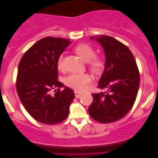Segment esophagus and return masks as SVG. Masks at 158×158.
Here are the masks:
<instances>
[{"mask_svg":"<svg viewBox=\"0 0 158 158\" xmlns=\"http://www.w3.org/2000/svg\"><path fill=\"white\" fill-rule=\"evenodd\" d=\"M74 93H75V96H76V98H79V97L82 95V93L79 92H78V91H75Z\"/></svg>","mask_w":158,"mask_h":158,"instance_id":"obj_1","label":"esophagus"}]
</instances>
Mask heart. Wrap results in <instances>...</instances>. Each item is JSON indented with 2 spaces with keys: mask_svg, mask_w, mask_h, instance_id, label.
I'll return each mask as SVG.
<instances>
[{
  "mask_svg": "<svg viewBox=\"0 0 158 158\" xmlns=\"http://www.w3.org/2000/svg\"><path fill=\"white\" fill-rule=\"evenodd\" d=\"M75 52L82 59V61L89 62L90 69L94 73H98L103 68V63L98 58H95V50L88 44H79L75 49ZM63 56L58 59V67H63ZM91 82V78L87 74H72L66 78L65 83L67 86L77 91H83L88 86Z\"/></svg>",
  "mask_w": 158,
  "mask_h": 158,
  "instance_id": "b5f03b06",
  "label": "heart"
}]
</instances>
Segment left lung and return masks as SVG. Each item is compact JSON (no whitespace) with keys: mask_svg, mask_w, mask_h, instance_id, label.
Masks as SVG:
<instances>
[{"mask_svg":"<svg viewBox=\"0 0 158 158\" xmlns=\"http://www.w3.org/2000/svg\"><path fill=\"white\" fill-rule=\"evenodd\" d=\"M90 39L99 43L106 56L98 88L107 91L92 94L89 113L101 123L116 122L128 114L136 99L140 85L138 66L130 49L114 38L103 35Z\"/></svg>","mask_w":158,"mask_h":158,"instance_id":"8db88e82","label":"left lung"}]
</instances>
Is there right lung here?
I'll list each match as a JSON object with an SVG mask.
<instances>
[{
  "instance_id": "add662e5",
  "label": "right lung",
  "mask_w": 158,
  "mask_h": 158,
  "mask_svg": "<svg viewBox=\"0 0 158 158\" xmlns=\"http://www.w3.org/2000/svg\"><path fill=\"white\" fill-rule=\"evenodd\" d=\"M69 44V40L63 38L41 39L25 52L19 63L17 94L27 111L41 123H60L69 114L75 94L57 81V62ZM60 88L64 89L60 91Z\"/></svg>"
}]
</instances>
